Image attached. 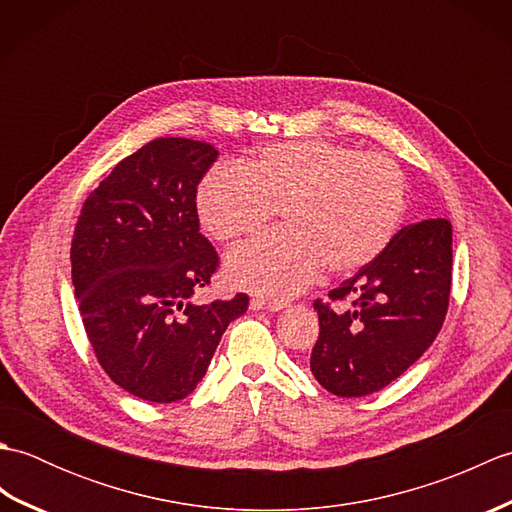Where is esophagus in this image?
Listing matches in <instances>:
<instances>
[{
	"label": "esophagus",
	"mask_w": 512,
	"mask_h": 512,
	"mask_svg": "<svg viewBox=\"0 0 512 512\" xmlns=\"http://www.w3.org/2000/svg\"><path fill=\"white\" fill-rule=\"evenodd\" d=\"M288 303L277 301V299H264V297H253L250 299V310H268V312H279L284 310Z\"/></svg>",
	"instance_id": "1"
}]
</instances>
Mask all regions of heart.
I'll return each mask as SVG.
<instances>
[{"label": "heart", "mask_w": 512, "mask_h": 512, "mask_svg": "<svg viewBox=\"0 0 512 512\" xmlns=\"http://www.w3.org/2000/svg\"><path fill=\"white\" fill-rule=\"evenodd\" d=\"M202 226L239 242L268 226L277 209L284 231L226 257L235 286L262 297H290L325 266L350 275L385 253L405 217L407 187L387 156L330 140H292L259 149L244 167L220 165L198 187Z\"/></svg>", "instance_id": "b5f03b06"}]
</instances>
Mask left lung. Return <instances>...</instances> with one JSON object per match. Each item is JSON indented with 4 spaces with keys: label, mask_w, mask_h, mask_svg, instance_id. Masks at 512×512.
<instances>
[{
    "label": "left lung",
    "mask_w": 512,
    "mask_h": 512,
    "mask_svg": "<svg viewBox=\"0 0 512 512\" xmlns=\"http://www.w3.org/2000/svg\"><path fill=\"white\" fill-rule=\"evenodd\" d=\"M449 220L400 228L376 262L314 301L319 339L310 369L323 389L361 398L387 387L436 341L451 295Z\"/></svg>",
    "instance_id": "1"
}]
</instances>
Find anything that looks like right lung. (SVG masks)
Listing matches in <instances>:
<instances>
[{"instance_id":"1","label":"right lung","mask_w":512,"mask_h":512,"mask_svg":"<svg viewBox=\"0 0 512 512\" xmlns=\"http://www.w3.org/2000/svg\"><path fill=\"white\" fill-rule=\"evenodd\" d=\"M217 158L209 143L156 138L118 162L85 200L72 237V284L105 374L149 402L187 398L248 297L198 306L215 248L195 193Z\"/></svg>"}]
</instances>
